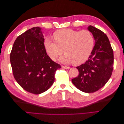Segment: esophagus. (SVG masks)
<instances>
[{"label": "esophagus", "mask_w": 124, "mask_h": 124, "mask_svg": "<svg viewBox=\"0 0 124 124\" xmlns=\"http://www.w3.org/2000/svg\"><path fill=\"white\" fill-rule=\"evenodd\" d=\"M62 68H64V69H70V67H67V66H62Z\"/></svg>", "instance_id": "1"}]
</instances>
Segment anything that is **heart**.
<instances>
[{"instance_id": "1", "label": "heart", "mask_w": 124, "mask_h": 124, "mask_svg": "<svg viewBox=\"0 0 124 124\" xmlns=\"http://www.w3.org/2000/svg\"><path fill=\"white\" fill-rule=\"evenodd\" d=\"M54 38H46L44 46L52 60H55L63 51L65 54L59 58L63 63L83 62L91 54L94 43L92 33L87 30L80 31L71 29H61L54 34Z\"/></svg>"}]
</instances>
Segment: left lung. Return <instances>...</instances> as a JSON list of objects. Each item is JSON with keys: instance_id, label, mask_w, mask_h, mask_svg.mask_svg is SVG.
I'll return each instance as SVG.
<instances>
[{"instance_id": "obj_1", "label": "left lung", "mask_w": 124, "mask_h": 124, "mask_svg": "<svg viewBox=\"0 0 124 124\" xmlns=\"http://www.w3.org/2000/svg\"><path fill=\"white\" fill-rule=\"evenodd\" d=\"M95 40L91 55L84 63L77 67L78 77L72 79V83L84 93L95 92L102 88L110 79L113 69L114 55L107 36L93 26L87 28Z\"/></svg>"}]
</instances>
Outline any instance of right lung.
<instances>
[{
    "mask_svg": "<svg viewBox=\"0 0 124 124\" xmlns=\"http://www.w3.org/2000/svg\"><path fill=\"white\" fill-rule=\"evenodd\" d=\"M44 42L41 28L33 27L17 37L10 53L15 79L25 91L37 95L50 88L56 70L61 68L47 55Z\"/></svg>",
    "mask_w": 124,
    "mask_h": 124,
    "instance_id": "right-lung-1",
    "label": "right lung"
}]
</instances>
